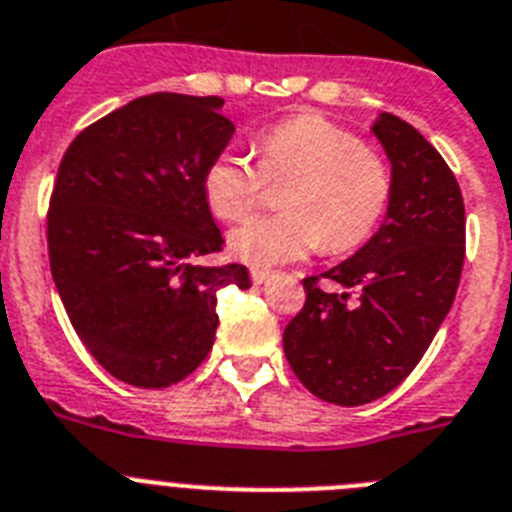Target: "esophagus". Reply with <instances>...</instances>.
<instances>
[{"instance_id":"esophagus-1","label":"esophagus","mask_w":512,"mask_h":512,"mask_svg":"<svg viewBox=\"0 0 512 512\" xmlns=\"http://www.w3.org/2000/svg\"><path fill=\"white\" fill-rule=\"evenodd\" d=\"M270 278H273V273H270V270H263V268L252 270V283H257V286H260V283H268Z\"/></svg>"}]
</instances>
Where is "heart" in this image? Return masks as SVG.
I'll use <instances>...</instances> for the list:
<instances>
[{
	"label": "heart",
	"mask_w": 512,
	"mask_h": 512,
	"mask_svg": "<svg viewBox=\"0 0 512 512\" xmlns=\"http://www.w3.org/2000/svg\"><path fill=\"white\" fill-rule=\"evenodd\" d=\"M257 169L223 150L203 174V195L221 221L247 216L268 182H285L283 213L255 216L229 231L231 255L252 268L302 260L317 249L349 252L367 242L393 195L388 161L320 114L283 119L255 137Z\"/></svg>",
	"instance_id": "obj_1"
}]
</instances>
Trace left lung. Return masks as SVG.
I'll return each mask as SVG.
<instances>
[{"instance_id":"1","label":"left lung","mask_w":512,"mask_h":512,"mask_svg":"<svg viewBox=\"0 0 512 512\" xmlns=\"http://www.w3.org/2000/svg\"><path fill=\"white\" fill-rule=\"evenodd\" d=\"M393 174L380 229L322 278H304L307 302L283 330V351L309 393L364 406L398 388L419 364L453 307L466 252L461 187L424 135L377 114Z\"/></svg>"}]
</instances>
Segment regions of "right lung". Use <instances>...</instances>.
<instances>
[{"instance_id":"right-lung-1","label":"right lung","mask_w":512,"mask_h":512,"mask_svg":"<svg viewBox=\"0 0 512 512\" xmlns=\"http://www.w3.org/2000/svg\"><path fill=\"white\" fill-rule=\"evenodd\" d=\"M234 124L223 98L150 93L93 122L59 163L49 205L51 278L72 328L109 375L169 388L213 349L221 286L244 265H197L223 236L203 195Z\"/></svg>"}]
</instances>
